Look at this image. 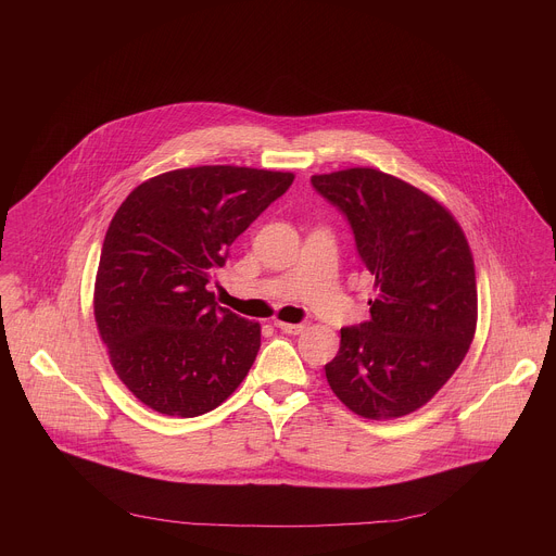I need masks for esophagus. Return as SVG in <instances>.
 Returning a JSON list of instances; mask_svg holds the SVG:
<instances>
[{
    "label": "esophagus",
    "mask_w": 556,
    "mask_h": 556,
    "mask_svg": "<svg viewBox=\"0 0 556 556\" xmlns=\"http://www.w3.org/2000/svg\"><path fill=\"white\" fill-rule=\"evenodd\" d=\"M275 328H279L286 334H301L307 330V324H283V321H275Z\"/></svg>",
    "instance_id": "1"
}]
</instances>
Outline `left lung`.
Returning a JSON list of instances; mask_svg holds the SVG:
<instances>
[{
    "label": "left lung",
    "mask_w": 556,
    "mask_h": 556,
    "mask_svg": "<svg viewBox=\"0 0 556 556\" xmlns=\"http://www.w3.org/2000/svg\"><path fill=\"white\" fill-rule=\"evenodd\" d=\"M348 217L374 277L371 319L341 330L326 365L337 399L369 420L427 405L464 361L478 326L472 253L446 206L371 167L312 176Z\"/></svg>",
    "instance_id": "8db88e82"
}]
</instances>
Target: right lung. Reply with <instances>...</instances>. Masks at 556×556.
<instances>
[{
  "instance_id": "1",
  "label": "right lung",
  "mask_w": 556,
  "mask_h": 556,
  "mask_svg": "<svg viewBox=\"0 0 556 556\" xmlns=\"http://www.w3.org/2000/svg\"><path fill=\"white\" fill-rule=\"evenodd\" d=\"M294 174L204 165L138 185L105 232L94 319L123 384L149 409L195 418L242 384L262 328L208 290L228 247Z\"/></svg>"
}]
</instances>
